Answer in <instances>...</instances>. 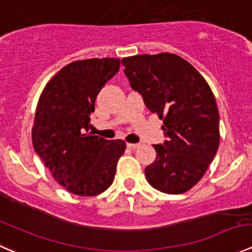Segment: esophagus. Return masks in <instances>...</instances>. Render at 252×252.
<instances>
[{
  "instance_id": "1",
  "label": "esophagus",
  "mask_w": 252,
  "mask_h": 252,
  "mask_svg": "<svg viewBox=\"0 0 252 252\" xmlns=\"http://www.w3.org/2000/svg\"><path fill=\"white\" fill-rule=\"evenodd\" d=\"M138 147H139L138 143H127V148L129 149H136L138 148Z\"/></svg>"
}]
</instances>
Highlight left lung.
I'll use <instances>...</instances> for the list:
<instances>
[{
	"instance_id": "left-lung-1",
	"label": "left lung",
	"mask_w": 252,
	"mask_h": 252,
	"mask_svg": "<svg viewBox=\"0 0 252 252\" xmlns=\"http://www.w3.org/2000/svg\"><path fill=\"white\" fill-rule=\"evenodd\" d=\"M121 62L131 88L164 124L166 141L153 146L157 158L144 170L147 181L164 193L186 192L202 179L219 147V113L210 86L175 54L136 55Z\"/></svg>"
}]
</instances>
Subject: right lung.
Here are the masks:
<instances>
[{"label":"right lung","instance_id":"add662e5","mask_svg":"<svg viewBox=\"0 0 252 252\" xmlns=\"http://www.w3.org/2000/svg\"><path fill=\"white\" fill-rule=\"evenodd\" d=\"M120 68L119 59L74 61L45 86L36 106L32 139L52 178L78 196H96L113 184L126 149L121 139L87 133L96 95Z\"/></svg>","mask_w":252,"mask_h":252}]
</instances>
